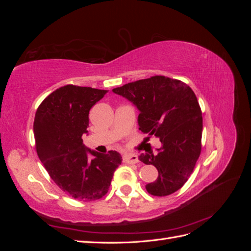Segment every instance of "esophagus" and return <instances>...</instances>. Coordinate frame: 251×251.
Segmentation results:
<instances>
[{
	"instance_id": "obj_1",
	"label": "esophagus",
	"mask_w": 251,
	"mask_h": 251,
	"mask_svg": "<svg viewBox=\"0 0 251 251\" xmlns=\"http://www.w3.org/2000/svg\"><path fill=\"white\" fill-rule=\"evenodd\" d=\"M124 162L125 163H127V164H135V163H138L139 160H138V157L136 155H125L124 156Z\"/></svg>"
}]
</instances>
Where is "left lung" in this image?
I'll return each instance as SVG.
<instances>
[{"label":"left lung","mask_w":251,"mask_h":251,"mask_svg":"<svg viewBox=\"0 0 251 251\" xmlns=\"http://www.w3.org/2000/svg\"><path fill=\"white\" fill-rule=\"evenodd\" d=\"M139 110V130L156 136L162 147L158 154L146 153L139 160L158 170L149 194L164 197L177 192L191 176L201 153L203 119L198 100L186 83L155 75L113 89ZM149 138V137H148Z\"/></svg>","instance_id":"left-lung-1"}]
</instances>
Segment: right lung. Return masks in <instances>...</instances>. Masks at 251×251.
Listing matches in <instances>:
<instances>
[{
  "label": "right lung",
  "mask_w": 251,
  "mask_h": 251,
  "mask_svg": "<svg viewBox=\"0 0 251 251\" xmlns=\"http://www.w3.org/2000/svg\"><path fill=\"white\" fill-rule=\"evenodd\" d=\"M107 92L73 85L60 87L45 98L34 117L40 160L62 191L83 202L100 199L108 193L114 172L123 160L116 151L100 154L82 143L89 112Z\"/></svg>",
  "instance_id": "right-lung-1"
}]
</instances>
